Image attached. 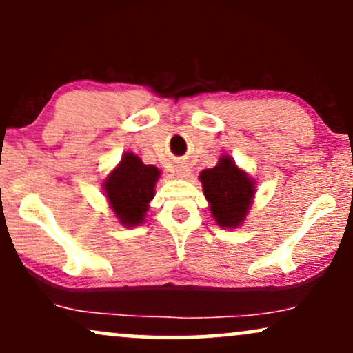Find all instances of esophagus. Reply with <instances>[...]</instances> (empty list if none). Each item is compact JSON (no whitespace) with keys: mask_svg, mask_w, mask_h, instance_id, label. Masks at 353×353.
Segmentation results:
<instances>
[{"mask_svg":"<svg viewBox=\"0 0 353 353\" xmlns=\"http://www.w3.org/2000/svg\"><path fill=\"white\" fill-rule=\"evenodd\" d=\"M177 174H179L181 177H188V176H189V169L179 168V169H177Z\"/></svg>","mask_w":353,"mask_h":353,"instance_id":"1","label":"esophagus"}]
</instances>
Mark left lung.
Returning a JSON list of instances; mask_svg holds the SVG:
<instances>
[{"label": "left lung", "mask_w": 353, "mask_h": 353, "mask_svg": "<svg viewBox=\"0 0 353 353\" xmlns=\"http://www.w3.org/2000/svg\"><path fill=\"white\" fill-rule=\"evenodd\" d=\"M204 196L210 204V212L222 228H237L244 221L255 185L228 156H222L212 169L201 172Z\"/></svg>", "instance_id": "left-lung-1"}]
</instances>
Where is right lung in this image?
Here are the masks:
<instances>
[{
	"label": "right lung",
	"mask_w": 353,
	"mask_h": 353,
	"mask_svg": "<svg viewBox=\"0 0 353 353\" xmlns=\"http://www.w3.org/2000/svg\"><path fill=\"white\" fill-rule=\"evenodd\" d=\"M157 177V168L145 165L134 154H124L119 165L104 182L109 204L121 224L137 225L144 221Z\"/></svg>",
	"instance_id": "right-lung-1"
}]
</instances>
